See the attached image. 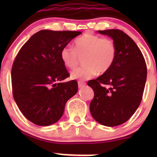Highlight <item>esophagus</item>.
Instances as JSON below:
<instances>
[{
  "mask_svg": "<svg viewBox=\"0 0 157 157\" xmlns=\"http://www.w3.org/2000/svg\"><path fill=\"white\" fill-rule=\"evenodd\" d=\"M85 86H86V83H85V82H81V81H79V82H78V87L79 88H82Z\"/></svg>",
  "mask_w": 157,
  "mask_h": 157,
  "instance_id": "34e87169",
  "label": "esophagus"
}]
</instances>
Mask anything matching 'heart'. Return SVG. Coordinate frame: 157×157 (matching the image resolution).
<instances>
[{"mask_svg":"<svg viewBox=\"0 0 157 157\" xmlns=\"http://www.w3.org/2000/svg\"><path fill=\"white\" fill-rule=\"evenodd\" d=\"M61 59L66 67L73 69L83 57L85 66L74 70L71 76L79 80H89L97 72L103 74L111 68L117 57V46L112 40L94 34H85L75 42V48L66 46L61 51Z\"/></svg>","mask_w":157,"mask_h":157,"instance_id":"b5f03b06","label":"heart"}]
</instances>
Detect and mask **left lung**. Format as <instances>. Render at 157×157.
<instances>
[{"instance_id":"1","label":"left lung","mask_w":157,"mask_h":157,"mask_svg":"<svg viewBox=\"0 0 157 157\" xmlns=\"http://www.w3.org/2000/svg\"><path fill=\"white\" fill-rule=\"evenodd\" d=\"M98 32L113 40L117 57L109 71L88 82L94 92L90 111L99 123L113 127L128 121L138 109L146 82L147 66L134 41L121 30Z\"/></svg>"}]
</instances>
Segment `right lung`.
<instances>
[{
    "label": "right lung",
    "instance_id": "add662e5",
    "mask_svg": "<svg viewBox=\"0 0 157 157\" xmlns=\"http://www.w3.org/2000/svg\"><path fill=\"white\" fill-rule=\"evenodd\" d=\"M82 32L41 30L21 47L12 67L14 100L23 116L40 126L55 123L63 116L66 102L77 92L61 51Z\"/></svg>",
    "mask_w": 157,
    "mask_h": 157
}]
</instances>
